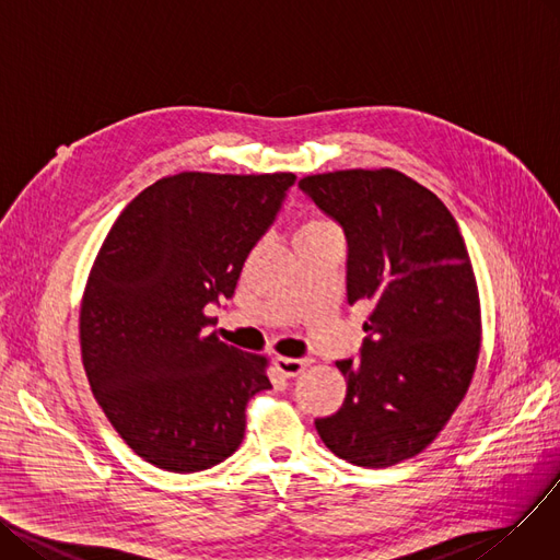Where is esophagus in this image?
Segmentation results:
<instances>
[{
	"mask_svg": "<svg viewBox=\"0 0 560 560\" xmlns=\"http://www.w3.org/2000/svg\"><path fill=\"white\" fill-rule=\"evenodd\" d=\"M307 366H310V359H287V357L276 359V369L289 380L299 377Z\"/></svg>",
	"mask_w": 560,
	"mask_h": 560,
	"instance_id": "1",
	"label": "esophagus"
}]
</instances>
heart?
Instances as JSON below:
<instances>
[{"instance_id": "obj_1", "label": "heart", "mask_w": 560, "mask_h": 560, "mask_svg": "<svg viewBox=\"0 0 560 560\" xmlns=\"http://www.w3.org/2000/svg\"><path fill=\"white\" fill-rule=\"evenodd\" d=\"M327 230H337V228H335L330 221H327V219H323V217H307V219L301 223V228H299V233H295V237L327 233Z\"/></svg>"}]
</instances>
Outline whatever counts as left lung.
Wrapping results in <instances>:
<instances>
[{
  "instance_id": "left-lung-1",
  "label": "left lung",
  "mask_w": 560,
  "mask_h": 560,
  "mask_svg": "<svg viewBox=\"0 0 560 560\" xmlns=\"http://www.w3.org/2000/svg\"><path fill=\"white\" fill-rule=\"evenodd\" d=\"M307 199L343 230L348 303L373 307L359 359H339L341 409L316 418L339 458L388 468L443 430L479 354V295L470 257L436 194L400 172L307 176Z\"/></svg>"
}]
</instances>
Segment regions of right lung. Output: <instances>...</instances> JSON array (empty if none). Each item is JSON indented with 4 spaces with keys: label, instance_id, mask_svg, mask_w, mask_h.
<instances>
[{
    "label": "right lung",
    "instance_id": "obj_1",
    "mask_svg": "<svg viewBox=\"0 0 560 560\" xmlns=\"http://www.w3.org/2000/svg\"><path fill=\"white\" fill-rule=\"evenodd\" d=\"M293 174L187 172L140 191L98 250L81 305V352L96 402L126 445L170 472L208 470L271 388L267 359L210 335L208 307L235 295Z\"/></svg>",
    "mask_w": 560,
    "mask_h": 560
}]
</instances>
